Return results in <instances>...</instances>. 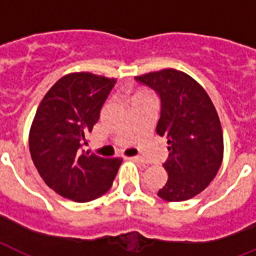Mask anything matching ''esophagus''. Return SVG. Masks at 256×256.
<instances>
[{"instance_id":"1","label":"esophagus","mask_w":256,"mask_h":256,"mask_svg":"<svg viewBox=\"0 0 256 256\" xmlns=\"http://www.w3.org/2000/svg\"><path fill=\"white\" fill-rule=\"evenodd\" d=\"M130 160H136V162H140V164H144V166H146V164H148V160H144V156H132V158H130Z\"/></svg>"}]
</instances>
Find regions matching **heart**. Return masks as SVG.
<instances>
[{
  "label": "heart",
  "instance_id": "obj_1",
  "mask_svg": "<svg viewBox=\"0 0 256 256\" xmlns=\"http://www.w3.org/2000/svg\"><path fill=\"white\" fill-rule=\"evenodd\" d=\"M140 96H142V94H140Z\"/></svg>",
  "mask_w": 256,
  "mask_h": 256
}]
</instances>
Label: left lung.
Listing matches in <instances>:
<instances>
[{
	"mask_svg": "<svg viewBox=\"0 0 256 256\" xmlns=\"http://www.w3.org/2000/svg\"><path fill=\"white\" fill-rule=\"evenodd\" d=\"M136 80L160 96L156 132L170 152L164 164L168 179L158 196L168 202L191 199L206 188L223 160V132L206 90L188 74L175 69L142 74Z\"/></svg>",
	"mask_w": 256,
	"mask_h": 256,
	"instance_id": "8db88e82",
	"label": "left lung"
}]
</instances>
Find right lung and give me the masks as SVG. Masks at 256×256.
I'll use <instances>...</instances> for the list:
<instances>
[{
	"label": "right lung",
	"instance_id": "obj_1",
	"mask_svg": "<svg viewBox=\"0 0 256 256\" xmlns=\"http://www.w3.org/2000/svg\"><path fill=\"white\" fill-rule=\"evenodd\" d=\"M116 78L81 72L60 78L42 98L29 132L30 156L48 186L74 202L112 187L122 160L82 150Z\"/></svg>",
	"mask_w": 256,
	"mask_h": 256
}]
</instances>
